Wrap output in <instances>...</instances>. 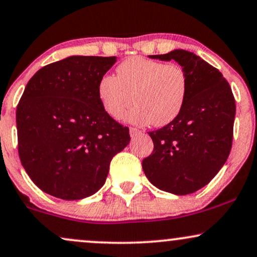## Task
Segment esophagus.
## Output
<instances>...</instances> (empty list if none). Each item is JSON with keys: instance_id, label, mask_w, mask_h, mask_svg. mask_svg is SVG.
<instances>
[{"instance_id": "obj_1", "label": "esophagus", "mask_w": 257, "mask_h": 257, "mask_svg": "<svg viewBox=\"0 0 257 257\" xmlns=\"http://www.w3.org/2000/svg\"><path fill=\"white\" fill-rule=\"evenodd\" d=\"M129 133H131V137L132 138L139 137V135L142 134V133L139 131V129H137V128H131V129H129Z\"/></svg>"}]
</instances>
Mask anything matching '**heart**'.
Listing matches in <instances>:
<instances>
[{
    "instance_id": "obj_1",
    "label": "heart",
    "mask_w": 257,
    "mask_h": 257,
    "mask_svg": "<svg viewBox=\"0 0 257 257\" xmlns=\"http://www.w3.org/2000/svg\"><path fill=\"white\" fill-rule=\"evenodd\" d=\"M97 93L104 111L112 118H122L134 101L137 106L125 116L126 122L164 126L183 110L188 79L179 66L135 56L116 68V76H101Z\"/></svg>"
}]
</instances>
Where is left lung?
I'll list each match as a JSON object with an SVG mask.
<instances>
[{
    "mask_svg": "<svg viewBox=\"0 0 257 257\" xmlns=\"http://www.w3.org/2000/svg\"><path fill=\"white\" fill-rule=\"evenodd\" d=\"M150 57L177 62L187 75L188 97L174 122L148 133L154 148L142 160V169L160 190L195 193L212 181L230 154L236 115L232 91L217 68L194 52L177 49Z\"/></svg>",
    "mask_w": 257,
    "mask_h": 257,
    "instance_id": "1",
    "label": "left lung"
}]
</instances>
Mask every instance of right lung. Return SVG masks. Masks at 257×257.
I'll return each mask as SVG.
<instances>
[{"mask_svg":"<svg viewBox=\"0 0 257 257\" xmlns=\"http://www.w3.org/2000/svg\"><path fill=\"white\" fill-rule=\"evenodd\" d=\"M117 58L69 56L39 69L17 107L18 150L39 189L81 200L103 187L129 129L105 112L97 87Z\"/></svg>","mask_w":257,"mask_h":257,"instance_id":"right-lung-1","label":"right lung"}]
</instances>
